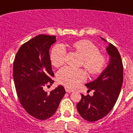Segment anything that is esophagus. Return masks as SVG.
<instances>
[{
    "label": "esophagus",
    "mask_w": 133,
    "mask_h": 133,
    "mask_svg": "<svg viewBox=\"0 0 133 133\" xmlns=\"http://www.w3.org/2000/svg\"><path fill=\"white\" fill-rule=\"evenodd\" d=\"M65 91H66V92H74V90H72V89H69V88L65 87Z\"/></svg>",
    "instance_id": "34e87169"
}]
</instances>
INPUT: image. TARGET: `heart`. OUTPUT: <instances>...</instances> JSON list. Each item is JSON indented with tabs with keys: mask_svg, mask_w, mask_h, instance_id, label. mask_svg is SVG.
Returning <instances> with one entry per match:
<instances>
[{
	"mask_svg": "<svg viewBox=\"0 0 133 133\" xmlns=\"http://www.w3.org/2000/svg\"><path fill=\"white\" fill-rule=\"evenodd\" d=\"M74 49L83 57L82 65L91 75H98L104 70L107 64L106 57L99 53L95 44L87 40H81L74 42ZM66 51L63 44H57L51 52V63L55 67H60L65 63ZM85 72L81 69H74L65 66L58 72V82L65 87L72 89L80 82L86 80Z\"/></svg>",
	"mask_w": 133,
	"mask_h": 133,
	"instance_id": "heart-1",
	"label": "heart"
}]
</instances>
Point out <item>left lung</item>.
<instances>
[{
  "instance_id": "1",
  "label": "left lung",
  "mask_w": 133,
  "mask_h": 133,
  "mask_svg": "<svg viewBox=\"0 0 133 133\" xmlns=\"http://www.w3.org/2000/svg\"><path fill=\"white\" fill-rule=\"evenodd\" d=\"M106 50L110 56L109 65L97 78L85 84L89 91L94 90L93 95L82 94V99L76 105L81 117L89 122L97 121L109 114L116 103L122 86L123 64L121 56L116 47L111 43Z\"/></svg>"
}]
</instances>
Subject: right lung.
<instances>
[{"label": "right lung", "mask_w": 133, "mask_h": 133, "mask_svg": "<svg viewBox=\"0 0 133 133\" xmlns=\"http://www.w3.org/2000/svg\"><path fill=\"white\" fill-rule=\"evenodd\" d=\"M55 42V36H36L21 46L13 62V79L20 103L30 116L41 120L55 113L65 94L61 85L49 93L43 89L54 82L49 49Z\"/></svg>", "instance_id": "1"}]
</instances>
